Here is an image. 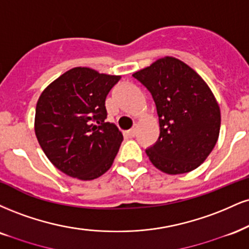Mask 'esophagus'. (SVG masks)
I'll use <instances>...</instances> for the list:
<instances>
[{
	"instance_id": "1",
	"label": "esophagus",
	"mask_w": 249,
	"mask_h": 249,
	"mask_svg": "<svg viewBox=\"0 0 249 249\" xmlns=\"http://www.w3.org/2000/svg\"><path fill=\"white\" fill-rule=\"evenodd\" d=\"M136 133H137V125H134V126L131 128V130L127 131V136L131 137V138H133L134 136H136Z\"/></svg>"
}]
</instances>
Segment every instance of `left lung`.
I'll return each instance as SVG.
<instances>
[{
  "label": "left lung",
  "mask_w": 249,
  "mask_h": 249,
  "mask_svg": "<svg viewBox=\"0 0 249 249\" xmlns=\"http://www.w3.org/2000/svg\"><path fill=\"white\" fill-rule=\"evenodd\" d=\"M157 107L160 136L146 149L161 172L176 175L196 169L218 140L220 110L204 80L181 60L164 56L132 75Z\"/></svg>",
  "instance_id": "left-lung-1"
}]
</instances>
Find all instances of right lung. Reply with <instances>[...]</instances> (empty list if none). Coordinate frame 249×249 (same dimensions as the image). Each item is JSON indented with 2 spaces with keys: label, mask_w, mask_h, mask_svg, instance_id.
<instances>
[{
  "label": "right lung",
  "mask_w": 249,
  "mask_h": 249,
  "mask_svg": "<svg viewBox=\"0 0 249 249\" xmlns=\"http://www.w3.org/2000/svg\"><path fill=\"white\" fill-rule=\"evenodd\" d=\"M119 80L76 67L41 92L36 107V136L49 160L66 175L89 181L111 167L123 134L106 121V98Z\"/></svg>",
  "instance_id": "obj_1"
}]
</instances>
